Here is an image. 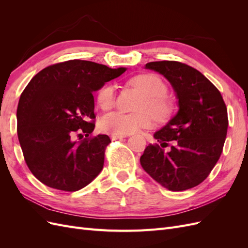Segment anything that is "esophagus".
<instances>
[{
    "instance_id": "34e87169",
    "label": "esophagus",
    "mask_w": 248,
    "mask_h": 248,
    "mask_svg": "<svg viewBox=\"0 0 248 248\" xmlns=\"http://www.w3.org/2000/svg\"><path fill=\"white\" fill-rule=\"evenodd\" d=\"M127 138V136H119V134H111L110 136V139L111 140H122V139H125Z\"/></svg>"
}]
</instances>
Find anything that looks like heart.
<instances>
[{
  "instance_id": "obj_1",
  "label": "heart",
  "mask_w": 248,
  "mask_h": 248,
  "mask_svg": "<svg viewBox=\"0 0 248 248\" xmlns=\"http://www.w3.org/2000/svg\"><path fill=\"white\" fill-rule=\"evenodd\" d=\"M130 82L146 96V101L141 104L140 110L148 109L158 121H164L171 115L172 104L167 97L163 96L167 92V86L159 77L152 73L140 74L134 77ZM115 100L116 87L114 85H104L97 92V103L102 109L111 108ZM152 123L151 116L146 111L139 114L111 111L100 119L99 128L103 132L128 136L141 128H149L152 126Z\"/></svg>"
}]
</instances>
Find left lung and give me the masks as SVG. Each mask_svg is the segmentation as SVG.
I'll list each match as a JSON object with an SVG mask.
<instances>
[{"mask_svg":"<svg viewBox=\"0 0 248 248\" xmlns=\"http://www.w3.org/2000/svg\"><path fill=\"white\" fill-rule=\"evenodd\" d=\"M146 69L166 78L178 99V111L154 133L140 164L156 182L171 191L199 185L218 161L228 131V110L217 88L192 67L176 61L150 62ZM169 142V153L162 147Z\"/></svg>","mask_w":248,"mask_h":248,"instance_id":"obj_1","label":"left lung"}]
</instances>
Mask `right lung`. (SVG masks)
Wrapping results in <instances>:
<instances>
[{
    "mask_svg": "<svg viewBox=\"0 0 248 248\" xmlns=\"http://www.w3.org/2000/svg\"><path fill=\"white\" fill-rule=\"evenodd\" d=\"M125 71L70 60L46 67L29 82L18 101L17 136L28 168L44 185L77 191L99 175L109 138L78 141L73 136L93 132V92Z\"/></svg>",
    "mask_w": 248,
    "mask_h": 248,
    "instance_id": "right-lung-1",
    "label": "right lung"
}]
</instances>
